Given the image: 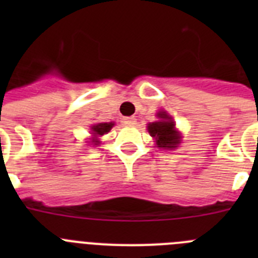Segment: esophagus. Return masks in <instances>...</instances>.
Returning a JSON list of instances; mask_svg holds the SVG:
<instances>
[{"label": "esophagus", "instance_id": "1", "mask_svg": "<svg viewBox=\"0 0 258 258\" xmlns=\"http://www.w3.org/2000/svg\"><path fill=\"white\" fill-rule=\"evenodd\" d=\"M122 122H124L125 125H129V126H132V125H136V118L134 117H124L122 118Z\"/></svg>", "mask_w": 258, "mask_h": 258}]
</instances>
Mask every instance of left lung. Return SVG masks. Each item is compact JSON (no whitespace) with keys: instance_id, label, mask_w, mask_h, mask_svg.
<instances>
[{"instance_id":"obj_1","label":"left lung","mask_w":258,"mask_h":258,"mask_svg":"<svg viewBox=\"0 0 258 258\" xmlns=\"http://www.w3.org/2000/svg\"><path fill=\"white\" fill-rule=\"evenodd\" d=\"M156 116L159 120L147 125L150 136L159 149L174 150L181 143V134L175 131L174 120L166 111H159Z\"/></svg>"}]
</instances>
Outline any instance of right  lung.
I'll return each mask as SVG.
<instances>
[{"label": "right lung", "instance_id": "obj_1", "mask_svg": "<svg viewBox=\"0 0 258 258\" xmlns=\"http://www.w3.org/2000/svg\"><path fill=\"white\" fill-rule=\"evenodd\" d=\"M113 122H98V124L92 125V134H93V138H92V142L94 145H98L99 141H98V137L104 136V134L108 133L113 126Z\"/></svg>", "mask_w": 258, "mask_h": 258}]
</instances>
